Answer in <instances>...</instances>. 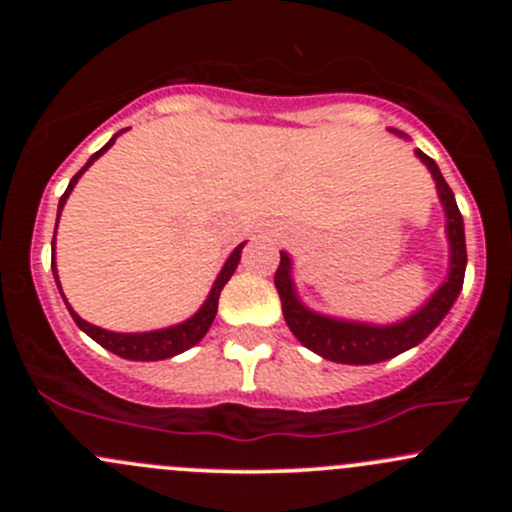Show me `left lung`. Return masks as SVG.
<instances>
[{
  "label": "left lung",
  "instance_id": "1",
  "mask_svg": "<svg viewBox=\"0 0 512 512\" xmlns=\"http://www.w3.org/2000/svg\"><path fill=\"white\" fill-rule=\"evenodd\" d=\"M416 156L431 170L433 180L438 185V195L443 200V208H446V230L448 240H451V275L438 287V292L418 309L414 317H409L401 324H391V327H371V324L339 322V319L319 317V314L309 312V309H304L297 302L292 280H289V257L287 252H280L275 287L280 292L287 327L292 329V334L304 347L312 349L314 354L324 356V359L339 361V364H376V361H386L391 356L406 352V349L423 342L438 327V322L446 317L448 309L456 302L458 292H461L463 277H466V235H463L461 210H458L453 190L448 188L433 158H428L421 151Z\"/></svg>",
  "mask_w": 512,
  "mask_h": 512
}]
</instances>
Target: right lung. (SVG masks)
Returning <instances> with one entry per match:
<instances>
[{
    "instance_id": "add662e5",
    "label": "right lung",
    "mask_w": 512,
    "mask_h": 512,
    "mask_svg": "<svg viewBox=\"0 0 512 512\" xmlns=\"http://www.w3.org/2000/svg\"><path fill=\"white\" fill-rule=\"evenodd\" d=\"M113 141H116V136H113L111 141H108L106 146L101 148V151H96L94 156L89 158V163H86L84 168H81L79 173H76L74 178H71L69 188H66V193L61 195V200H59V213H61V208H64V203H66V198H69V193H71V190H74L76 180L81 178V173H84V170L89 168V165L94 163V160L101 156L103 151H108V148L113 146ZM54 235H56V230H54ZM242 245H245V242H242ZM242 245L235 247V252H232V255L227 257L225 267H223V270H220L218 280H215V285H213V289H210V294H208V299H205L203 307L198 309V314H193V317H190L188 322L175 324V327L158 329V332H146V334H116V332H106V329L94 327V324L84 322V319H81L79 314H76L74 309L69 307V304H66V307H69L71 317H74V322L79 324V329H84V332L89 334V337L94 339V342L101 344V347L108 349V352L123 356V359H133V361L170 359V356H175V354L185 352V349L195 347V344H198L200 339L205 337V332H208L210 324H213L215 314H218L220 292H223V287L227 285V280H230L232 272H235L237 262H240ZM51 270H54V277H56V265H54V262H51ZM59 292H61V287H59ZM64 302H66V299H64Z\"/></svg>"
}]
</instances>
